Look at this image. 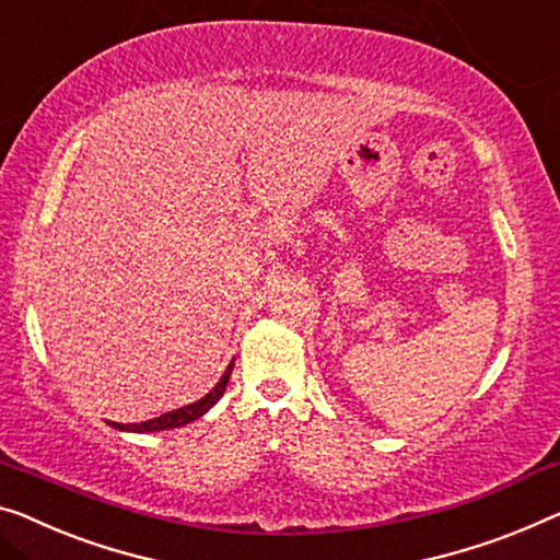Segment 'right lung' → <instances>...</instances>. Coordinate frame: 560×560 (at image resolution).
Returning a JSON list of instances; mask_svg holds the SVG:
<instances>
[{"label":"right lung","mask_w":560,"mask_h":560,"mask_svg":"<svg viewBox=\"0 0 560 560\" xmlns=\"http://www.w3.org/2000/svg\"><path fill=\"white\" fill-rule=\"evenodd\" d=\"M231 370H233V364H229V370H226V374H223V377H221L219 385H215L211 392H208V395H206L203 399H198V402H194V405L180 407V410H173V412H165V415H161V417H153V420L140 422V424H118V422H113V428L130 430V432H155V430L183 428V424L198 420L200 415H206L215 402H219V397L223 395V392H226Z\"/></svg>","instance_id":"right-lung-1"}]
</instances>
